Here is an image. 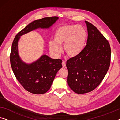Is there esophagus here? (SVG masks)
<instances>
[{"mask_svg": "<svg viewBox=\"0 0 120 120\" xmlns=\"http://www.w3.org/2000/svg\"><path fill=\"white\" fill-rule=\"evenodd\" d=\"M62 64V66H63V68L65 67V66H66V63H65V61H64V60H63Z\"/></svg>", "mask_w": 120, "mask_h": 120, "instance_id": "1", "label": "esophagus"}]
</instances>
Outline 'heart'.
<instances>
[{"label": "heart", "mask_w": 120, "mask_h": 120, "mask_svg": "<svg viewBox=\"0 0 120 120\" xmlns=\"http://www.w3.org/2000/svg\"><path fill=\"white\" fill-rule=\"evenodd\" d=\"M87 40V32L80 25H64L55 30L54 41L49 42V51L57 57L61 54L63 45L65 52L70 57H75L83 51Z\"/></svg>", "instance_id": "b5f03b06"}]
</instances>
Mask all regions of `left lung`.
<instances>
[{
    "mask_svg": "<svg viewBox=\"0 0 120 120\" xmlns=\"http://www.w3.org/2000/svg\"><path fill=\"white\" fill-rule=\"evenodd\" d=\"M87 45L78 56L66 62L68 84L75 93L84 94L97 87L109 69L111 49L109 43L94 26L85 21Z\"/></svg>",
    "mask_w": 120,
    "mask_h": 120,
    "instance_id": "obj_1",
    "label": "left lung"
}]
</instances>
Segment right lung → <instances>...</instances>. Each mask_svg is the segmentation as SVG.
I'll list each match as a JSON object with an SVG mask.
<instances>
[{"mask_svg":"<svg viewBox=\"0 0 120 120\" xmlns=\"http://www.w3.org/2000/svg\"><path fill=\"white\" fill-rule=\"evenodd\" d=\"M58 19L57 16H52L35 20L18 33L13 42L10 55L12 70L23 88L32 93L41 94L48 91L56 73L62 68V60L43 55L36 61L26 63L19 55L18 42L21 36L38 28H49Z\"/></svg>","mask_w":120,"mask_h":120,"instance_id":"right-lung-1","label":"right lung"}]
</instances>
